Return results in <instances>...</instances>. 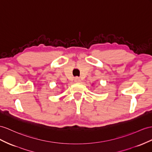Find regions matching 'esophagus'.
<instances>
[{
	"label": "esophagus",
	"mask_w": 152,
	"mask_h": 152,
	"mask_svg": "<svg viewBox=\"0 0 152 152\" xmlns=\"http://www.w3.org/2000/svg\"><path fill=\"white\" fill-rule=\"evenodd\" d=\"M75 82H80L81 80L79 77H76L75 79Z\"/></svg>",
	"instance_id": "34e87169"
}]
</instances>
